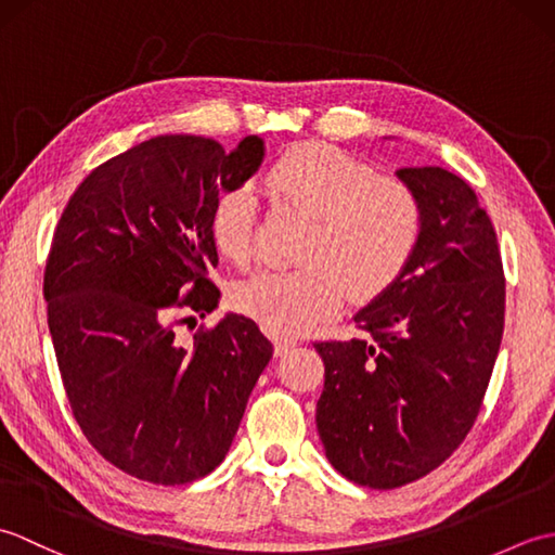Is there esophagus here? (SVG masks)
Masks as SVG:
<instances>
[{
	"label": "esophagus",
	"mask_w": 555,
	"mask_h": 555,
	"mask_svg": "<svg viewBox=\"0 0 555 555\" xmlns=\"http://www.w3.org/2000/svg\"><path fill=\"white\" fill-rule=\"evenodd\" d=\"M296 346H298L296 338H286V336H276V338H274V352H276V358H284L286 352H288L291 348H296Z\"/></svg>",
	"instance_id": "34e87169"
}]
</instances>
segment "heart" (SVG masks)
<instances>
[{
	"mask_svg": "<svg viewBox=\"0 0 555 555\" xmlns=\"http://www.w3.org/2000/svg\"><path fill=\"white\" fill-rule=\"evenodd\" d=\"M274 195L310 217L296 269H264L235 288V305L279 334H298L344 302L379 296L417 250L422 207L393 176L326 143H305L279 157L267 173ZM257 199L253 188L221 193L209 229L223 257L250 264Z\"/></svg>",
	"mask_w": 555,
	"mask_h": 555,
	"instance_id": "1",
	"label": "heart"
}]
</instances>
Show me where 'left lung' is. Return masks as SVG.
Wrapping results in <instances>:
<instances>
[{
    "label": "left lung",
    "mask_w": 555,
    "mask_h": 555,
    "mask_svg": "<svg viewBox=\"0 0 555 555\" xmlns=\"http://www.w3.org/2000/svg\"><path fill=\"white\" fill-rule=\"evenodd\" d=\"M396 176L422 207L417 250L356 314L362 338L314 344L324 360L317 431L326 457L370 489L410 485L463 443L505 314L496 231L473 188L441 167Z\"/></svg>",
    "instance_id": "1"
}]
</instances>
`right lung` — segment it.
Segmentation results:
<instances>
[{
  "mask_svg": "<svg viewBox=\"0 0 555 555\" xmlns=\"http://www.w3.org/2000/svg\"><path fill=\"white\" fill-rule=\"evenodd\" d=\"M262 159L257 135L231 152L199 135L150 138L92 169L56 223L44 300L59 372L82 434L126 475L164 487L209 475L271 360L243 314L193 340L176 334L217 310L211 209Z\"/></svg>",
  "mask_w": 555,
  "mask_h": 555,
  "instance_id": "1",
  "label": "right lung"
}]
</instances>
